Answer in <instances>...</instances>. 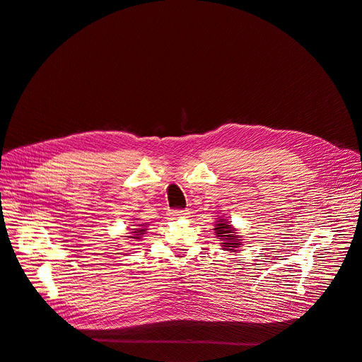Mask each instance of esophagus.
<instances>
[{"mask_svg": "<svg viewBox=\"0 0 362 362\" xmlns=\"http://www.w3.org/2000/svg\"><path fill=\"white\" fill-rule=\"evenodd\" d=\"M169 214L172 218H177V217H183L186 213L183 210H172Z\"/></svg>", "mask_w": 362, "mask_h": 362, "instance_id": "obj_1", "label": "esophagus"}]
</instances>
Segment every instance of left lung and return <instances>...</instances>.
Wrapping results in <instances>:
<instances>
[{"label":"left lung","mask_w":362,"mask_h":362,"mask_svg":"<svg viewBox=\"0 0 362 362\" xmlns=\"http://www.w3.org/2000/svg\"><path fill=\"white\" fill-rule=\"evenodd\" d=\"M214 230H216V235L223 242L221 246L224 247V250H233V249H237L238 246H242L240 245V237L233 234L234 230L230 226V223L220 218V221H218V224H216Z\"/></svg>","instance_id":"8db88e82"}]
</instances>
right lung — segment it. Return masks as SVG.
I'll list each match as a JSON object with an SVG mask.
<instances>
[{
    "label": "right lung",
    "instance_id": "obj_1",
    "mask_svg": "<svg viewBox=\"0 0 362 362\" xmlns=\"http://www.w3.org/2000/svg\"><path fill=\"white\" fill-rule=\"evenodd\" d=\"M141 226H144V224H141ZM135 231H131V233H134V235H128V237H131V238H141V235L145 233V230L146 228H134Z\"/></svg>",
    "mask_w": 362,
    "mask_h": 362
}]
</instances>
